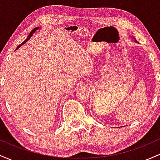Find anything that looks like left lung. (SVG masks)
I'll return each mask as SVG.
<instances>
[{
  "label": "left lung",
  "instance_id": "1",
  "mask_svg": "<svg viewBox=\"0 0 160 160\" xmlns=\"http://www.w3.org/2000/svg\"><path fill=\"white\" fill-rule=\"evenodd\" d=\"M134 40H135V42H136V43H138V42H137V40H135V38H134Z\"/></svg>",
  "mask_w": 160,
  "mask_h": 160
}]
</instances>
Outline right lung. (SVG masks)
<instances>
[{
    "label": "right lung",
    "instance_id": "right-lung-1",
    "mask_svg": "<svg viewBox=\"0 0 160 160\" xmlns=\"http://www.w3.org/2000/svg\"><path fill=\"white\" fill-rule=\"evenodd\" d=\"M39 28H40V27H36V28H34V29H33V30L32 31V32H30V34H28V37H27V38H26V39H25V41H24V42H22V43H21V44H19V46H18V47H17V48H16V49H19L20 47H22V45L24 44V43H26V42L28 41V40L29 39H30V38H32V36L33 35V34H34V32H36V31H38V29H39Z\"/></svg>",
    "mask_w": 160,
    "mask_h": 160
}]
</instances>
